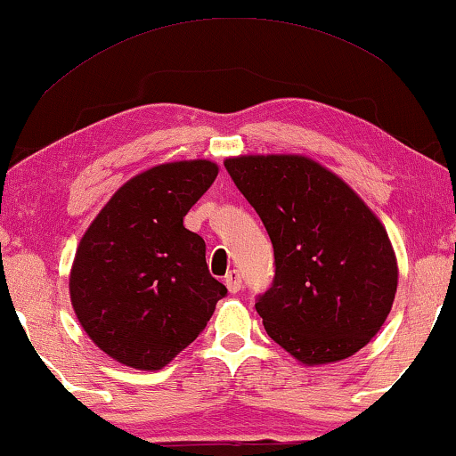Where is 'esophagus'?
Masks as SVG:
<instances>
[{
	"label": "esophagus",
	"instance_id": "esophagus-1",
	"mask_svg": "<svg viewBox=\"0 0 456 456\" xmlns=\"http://www.w3.org/2000/svg\"><path fill=\"white\" fill-rule=\"evenodd\" d=\"M224 282H226V287H228L230 293H239L240 289H242L240 272L239 270H230L228 274H226V279H224Z\"/></svg>",
	"mask_w": 456,
	"mask_h": 456
}]
</instances>
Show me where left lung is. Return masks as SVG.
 Listing matches in <instances>:
<instances>
[{
    "label": "left lung",
    "mask_w": 456,
    "mask_h": 456,
    "mask_svg": "<svg viewBox=\"0 0 456 456\" xmlns=\"http://www.w3.org/2000/svg\"><path fill=\"white\" fill-rule=\"evenodd\" d=\"M224 165L274 247V279L256 299L265 333L304 364L356 354L386 322L398 287L386 228L344 180L305 157Z\"/></svg>",
    "instance_id": "obj_1"
}]
</instances>
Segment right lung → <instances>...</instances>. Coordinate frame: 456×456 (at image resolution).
Returning <instances> with one entry per match:
<instances>
[{"label":"right lung","instance_id":"obj_1","mask_svg":"<svg viewBox=\"0 0 456 456\" xmlns=\"http://www.w3.org/2000/svg\"><path fill=\"white\" fill-rule=\"evenodd\" d=\"M217 177L211 161L165 163L112 194L77 247L70 301L110 358L157 370L191 346L228 289L184 216Z\"/></svg>","mask_w":456,"mask_h":456}]
</instances>
